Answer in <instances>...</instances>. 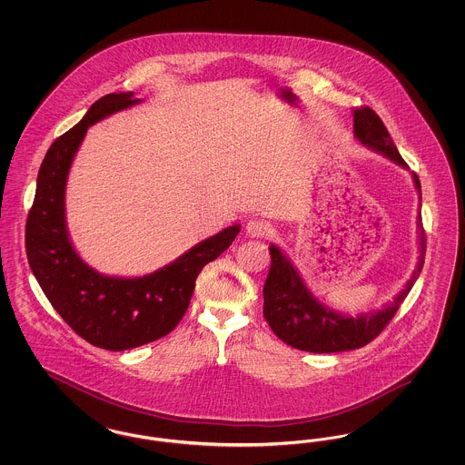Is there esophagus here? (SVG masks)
Wrapping results in <instances>:
<instances>
[{"label": "esophagus", "instance_id": "obj_1", "mask_svg": "<svg viewBox=\"0 0 465 465\" xmlns=\"http://www.w3.org/2000/svg\"><path fill=\"white\" fill-rule=\"evenodd\" d=\"M245 233L252 239H263L270 233V224L263 220H249L245 224Z\"/></svg>", "mask_w": 465, "mask_h": 465}]
</instances>
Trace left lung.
<instances>
[{"instance_id":"obj_1","label":"left lung","mask_w":465,"mask_h":465,"mask_svg":"<svg viewBox=\"0 0 465 465\" xmlns=\"http://www.w3.org/2000/svg\"><path fill=\"white\" fill-rule=\"evenodd\" d=\"M354 135L366 148L391 158L402 169H408L391 139V134L371 108H355ZM411 177L420 195L421 207L420 181L415 173H411ZM417 226L420 233V256L410 281L399 291L394 302L387 303L381 310L366 312L357 317L338 313L322 305L305 286L302 275L282 249L270 245L272 263L263 288V315L272 331L291 347L315 354L354 351L368 345L391 322L420 275L425 258V230L421 226L420 211L417 216Z\"/></svg>"}]
</instances>
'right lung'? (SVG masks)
<instances>
[{"label": "right lung", "instance_id": "obj_1", "mask_svg": "<svg viewBox=\"0 0 465 465\" xmlns=\"http://www.w3.org/2000/svg\"><path fill=\"white\" fill-rule=\"evenodd\" d=\"M134 92L108 94L57 137L45 155L25 223L27 262L52 307L67 326L99 349H134L169 334L186 313L200 270L241 232L233 224L193 245L176 262L143 277H110L87 265L69 241L66 183L87 129L116 111L139 104Z\"/></svg>", "mask_w": 465, "mask_h": 465}]
</instances>
